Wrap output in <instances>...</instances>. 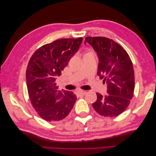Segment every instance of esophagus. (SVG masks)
I'll return each instance as SVG.
<instances>
[{
    "label": "esophagus",
    "mask_w": 156,
    "mask_h": 156,
    "mask_svg": "<svg viewBox=\"0 0 156 156\" xmlns=\"http://www.w3.org/2000/svg\"><path fill=\"white\" fill-rule=\"evenodd\" d=\"M86 94H87V92L85 90H81L79 92V94H80V95H85Z\"/></svg>",
    "instance_id": "esophagus-1"
}]
</instances>
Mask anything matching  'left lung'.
I'll use <instances>...</instances> for the list:
<instances>
[{
    "label": "left lung",
    "mask_w": 156,
    "mask_h": 156,
    "mask_svg": "<svg viewBox=\"0 0 156 156\" xmlns=\"http://www.w3.org/2000/svg\"><path fill=\"white\" fill-rule=\"evenodd\" d=\"M99 58L98 75L107 84L108 95L96 93L94 109L104 116L115 117L123 112L133 98L135 76L129 55L115 41L105 37H85Z\"/></svg>",
    "instance_id": "8db88e82"
}]
</instances>
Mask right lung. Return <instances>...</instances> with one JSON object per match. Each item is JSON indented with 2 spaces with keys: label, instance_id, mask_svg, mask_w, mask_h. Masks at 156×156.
Wrapping results in <instances>:
<instances>
[{
  "label": "right lung",
  "instance_id": "right-lung-1",
  "mask_svg": "<svg viewBox=\"0 0 156 156\" xmlns=\"http://www.w3.org/2000/svg\"><path fill=\"white\" fill-rule=\"evenodd\" d=\"M82 41V37L57 40L40 47L30 58L26 71L28 94L33 107L46 121L64 119L77 100L72 92L59 90L55 81Z\"/></svg>",
  "mask_w": 156,
  "mask_h": 156
}]
</instances>
